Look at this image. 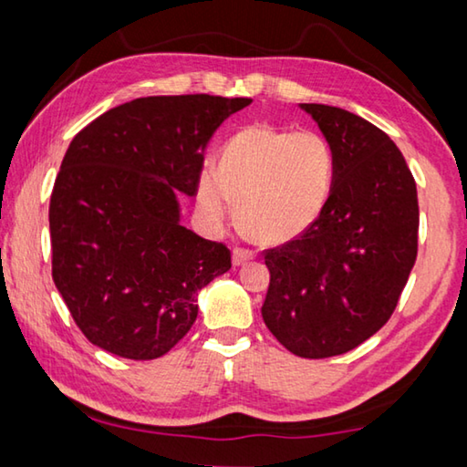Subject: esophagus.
<instances>
[{"instance_id":"1","label":"esophagus","mask_w":467,"mask_h":467,"mask_svg":"<svg viewBox=\"0 0 467 467\" xmlns=\"http://www.w3.org/2000/svg\"><path fill=\"white\" fill-rule=\"evenodd\" d=\"M253 259V251H247V249H234L233 251V265H244L247 262H251Z\"/></svg>"}]
</instances>
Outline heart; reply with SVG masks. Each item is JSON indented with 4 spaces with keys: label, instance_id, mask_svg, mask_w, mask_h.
<instances>
[{
    "label": "heart",
    "instance_id": "obj_1",
    "mask_svg": "<svg viewBox=\"0 0 467 467\" xmlns=\"http://www.w3.org/2000/svg\"><path fill=\"white\" fill-rule=\"evenodd\" d=\"M336 150L315 130L249 125L220 150L218 172L197 177V205L210 224H223L239 205L253 241L282 244L317 223L334 189Z\"/></svg>",
    "mask_w": 467,
    "mask_h": 467
}]
</instances>
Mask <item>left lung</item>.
I'll return each mask as SVG.
<instances>
[{
  "label": "left lung",
  "mask_w": 467,
  "mask_h": 467,
  "mask_svg": "<svg viewBox=\"0 0 467 467\" xmlns=\"http://www.w3.org/2000/svg\"><path fill=\"white\" fill-rule=\"evenodd\" d=\"M300 109L336 150L334 189L309 231L265 251L262 315L286 350L327 358L360 346L391 317L416 262L418 195L385 131L337 107Z\"/></svg>",
  "instance_id": "1"
}]
</instances>
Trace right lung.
Returning <instances> with one entry per match:
<instances>
[{"instance_id": "1", "label": "right lung", "mask_w": 467, "mask_h": 467, "mask_svg": "<svg viewBox=\"0 0 467 467\" xmlns=\"http://www.w3.org/2000/svg\"><path fill=\"white\" fill-rule=\"evenodd\" d=\"M251 99L146 97L78 133L55 179L53 282L88 342L117 357L167 354L197 317V292L231 251L181 224L203 150Z\"/></svg>"}]
</instances>
